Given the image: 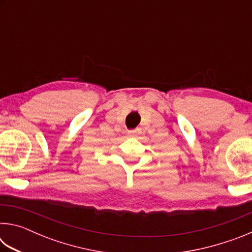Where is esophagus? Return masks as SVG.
<instances>
[{"label": "esophagus", "mask_w": 252, "mask_h": 252, "mask_svg": "<svg viewBox=\"0 0 252 252\" xmlns=\"http://www.w3.org/2000/svg\"><path fill=\"white\" fill-rule=\"evenodd\" d=\"M139 133H140V130L139 129L127 131V135H129V136H133V135H136V134H139Z\"/></svg>", "instance_id": "obj_1"}]
</instances>
